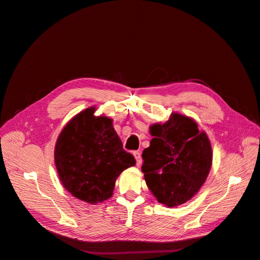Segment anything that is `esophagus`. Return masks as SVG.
Instances as JSON below:
<instances>
[{
    "label": "esophagus",
    "instance_id": "34e87169",
    "mask_svg": "<svg viewBox=\"0 0 260 260\" xmlns=\"http://www.w3.org/2000/svg\"><path fill=\"white\" fill-rule=\"evenodd\" d=\"M133 155H135V157H136L138 166H141V164H142V157H141V153L139 151H136V152H133Z\"/></svg>",
    "mask_w": 260,
    "mask_h": 260
}]
</instances>
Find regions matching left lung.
<instances>
[{
	"mask_svg": "<svg viewBox=\"0 0 260 260\" xmlns=\"http://www.w3.org/2000/svg\"><path fill=\"white\" fill-rule=\"evenodd\" d=\"M154 137L143 151L142 172L159 203L177 206L192 199L205 182L212 161L210 142L191 118L172 114L153 124Z\"/></svg>",
	"mask_w": 260,
	"mask_h": 260,
	"instance_id": "left-lung-1",
	"label": "left lung"
}]
</instances>
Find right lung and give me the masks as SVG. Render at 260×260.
<instances>
[{
  "instance_id": "add662e5",
  "label": "right lung",
  "mask_w": 260,
  "mask_h": 260,
  "mask_svg": "<svg viewBox=\"0 0 260 260\" xmlns=\"http://www.w3.org/2000/svg\"><path fill=\"white\" fill-rule=\"evenodd\" d=\"M95 108H86L62 129L55 145V165L62 185L78 200L90 204L113 195L115 181L136 165V158L123 149L105 116L95 117Z\"/></svg>"
}]
</instances>
